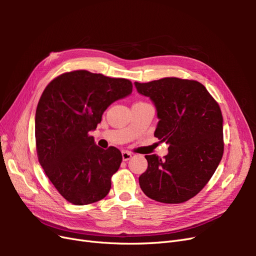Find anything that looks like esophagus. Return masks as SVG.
<instances>
[{
  "label": "esophagus",
  "instance_id": "34e87169",
  "mask_svg": "<svg viewBox=\"0 0 256 256\" xmlns=\"http://www.w3.org/2000/svg\"><path fill=\"white\" fill-rule=\"evenodd\" d=\"M122 157L124 161H128V160L131 159V157H132V154L129 152H122Z\"/></svg>",
  "mask_w": 256,
  "mask_h": 256
}]
</instances>
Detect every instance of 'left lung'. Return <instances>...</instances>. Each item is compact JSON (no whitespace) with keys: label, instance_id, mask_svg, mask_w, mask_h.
<instances>
[{"label":"left lung","instance_id":"left-lung-1","mask_svg":"<svg viewBox=\"0 0 256 256\" xmlns=\"http://www.w3.org/2000/svg\"><path fill=\"white\" fill-rule=\"evenodd\" d=\"M134 85L157 109L154 136L170 144L164 159L146 154L148 166L138 177L140 187L157 202L184 203L205 187L222 159L220 106L194 80L172 76Z\"/></svg>","mask_w":256,"mask_h":256}]
</instances>
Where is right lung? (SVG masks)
<instances>
[{"label":"right lung","instance_id":"right-lung-1","mask_svg":"<svg viewBox=\"0 0 256 256\" xmlns=\"http://www.w3.org/2000/svg\"><path fill=\"white\" fill-rule=\"evenodd\" d=\"M132 83L88 70L65 72L44 88L35 115L38 161L60 194L74 205L106 196L122 164L116 147L102 150L88 134L106 108L131 94Z\"/></svg>","mask_w":256,"mask_h":256}]
</instances>
